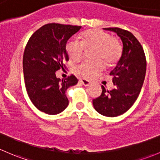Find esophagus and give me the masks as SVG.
Masks as SVG:
<instances>
[{"mask_svg": "<svg viewBox=\"0 0 160 160\" xmlns=\"http://www.w3.org/2000/svg\"><path fill=\"white\" fill-rule=\"evenodd\" d=\"M79 82L82 84V85H85V86H87V85H89L90 83H91V82H90V81L85 79V78H82V79L79 80Z\"/></svg>", "mask_w": 160, "mask_h": 160, "instance_id": "esophagus-1", "label": "esophagus"}]
</instances>
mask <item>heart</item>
I'll list each match as a JSON object with an SVG mask.
<instances>
[{
    "label": "heart",
    "instance_id": "1",
    "mask_svg": "<svg viewBox=\"0 0 160 160\" xmlns=\"http://www.w3.org/2000/svg\"><path fill=\"white\" fill-rule=\"evenodd\" d=\"M92 51L94 61H85L77 67L76 72L84 78H92L107 65H113L119 61L122 46L118 38L99 29H91L82 33L80 41L70 39L66 44L67 53L71 59L78 62L83 58L85 50Z\"/></svg>",
    "mask_w": 160,
    "mask_h": 160
}]
</instances>
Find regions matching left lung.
Wrapping results in <instances>:
<instances>
[{
	"label": "left lung",
	"instance_id": "left-lung-1",
	"mask_svg": "<svg viewBox=\"0 0 160 160\" xmlns=\"http://www.w3.org/2000/svg\"><path fill=\"white\" fill-rule=\"evenodd\" d=\"M104 29L119 36L123 44L122 54L110 72L115 88L108 91L102 85L101 95L92 100V103L102 116L116 117L128 111L137 99L146 75V59L142 46L131 32L119 28Z\"/></svg>",
	"mask_w": 160,
	"mask_h": 160
}]
</instances>
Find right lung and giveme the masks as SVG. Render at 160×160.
<instances>
[{
	"instance_id": "right-lung-1",
	"label": "right lung",
	"mask_w": 160,
	"mask_h": 160,
	"mask_svg": "<svg viewBox=\"0 0 160 160\" xmlns=\"http://www.w3.org/2000/svg\"><path fill=\"white\" fill-rule=\"evenodd\" d=\"M82 26L50 23L38 29L26 44L23 71L27 93L34 106L46 114L55 115L67 108V88L78 79L71 75L65 79L56 78L55 72L65 68L68 61L66 43Z\"/></svg>"
}]
</instances>
